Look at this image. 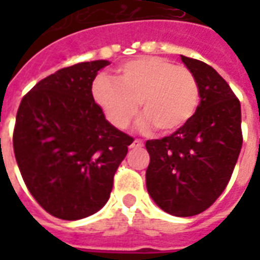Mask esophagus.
I'll return each mask as SVG.
<instances>
[{
  "mask_svg": "<svg viewBox=\"0 0 260 260\" xmlns=\"http://www.w3.org/2000/svg\"><path fill=\"white\" fill-rule=\"evenodd\" d=\"M139 146H143V142L139 141V139H135V141H134V143L131 145V147H139Z\"/></svg>",
  "mask_w": 260,
  "mask_h": 260,
  "instance_id": "obj_1",
  "label": "esophagus"
}]
</instances>
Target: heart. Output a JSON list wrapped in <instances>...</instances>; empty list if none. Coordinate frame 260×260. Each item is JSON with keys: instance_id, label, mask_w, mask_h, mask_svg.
Instances as JSON below:
<instances>
[{"instance_id": "heart-1", "label": "heart", "mask_w": 260, "mask_h": 260, "mask_svg": "<svg viewBox=\"0 0 260 260\" xmlns=\"http://www.w3.org/2000/svg\"><path fill=\"white\" fill-rule=\"evenodd\" d=\"M91 96L108 122L118 129L128 128L139 113L146 118L141 126H156L163 135L184 128L199 104V86L185 67L161 57H138L121 64L115 80L99 76Z\"/></svg>"}]
</instances>
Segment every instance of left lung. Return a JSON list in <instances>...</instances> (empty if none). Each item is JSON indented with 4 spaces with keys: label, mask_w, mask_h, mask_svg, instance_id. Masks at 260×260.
<instances>
[{
    "label": "left lung",
    "mask_w": 260,
    "mask_h": 260,
    "mask_svg": "<svg viewBox=\"0 0 260 260\" xmlns=\"http://www.w3.org/2000/svg\"><path fill=\"white\" fill-rule=\"evenodd\" d=\"M181 59L195 76L201 103L184 128L146 142V188L164 212L189 217L212 206L231 178L242 146L241 104L216 69Z\"/></svg>",
    "instance_id": "obj_1"
}]
</instances>
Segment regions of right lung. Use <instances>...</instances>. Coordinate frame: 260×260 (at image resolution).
Here are the masks:
<instances>
[{
  "mask_svg": "<svg viewBox=\"0 0 260 260\" xmlns=\"http://www.w3.org/2000/svg\"><path fill=\"white\" fill-rule=\"evenodd\" d=\"M106 59L79 62L42 79L20 102L16 163L37 203L62 220L99 212L134 138L108 122L91 96Z\"/></svg>",
  "mask_w": 260,
  "mask_h": 260,
  "instance_id": "1",
  "label": "right lung"
}]
</instances>
